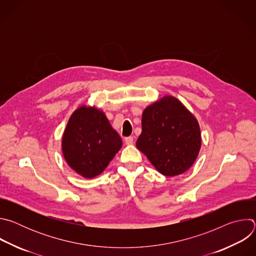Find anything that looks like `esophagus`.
<instances>
[{
    "mask_svg": "<svg viewBox=\"0 0 256 256\" xmlns=\"http://www.w3.org/2000/svg\"><path fill=\"white\" fill-rule=\"evenodd\" d=\"M132 142H134V138H132V136H126V138H124V144H126V146L132 144Z\"/></svg>",
    "mask_w": 256,
    "mask_h": 256,
    "instance_id": "1",
    "label": "esophagus"
}]
</instances>
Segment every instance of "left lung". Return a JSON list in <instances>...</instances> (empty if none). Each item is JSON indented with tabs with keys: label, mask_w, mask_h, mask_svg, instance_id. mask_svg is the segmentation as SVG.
Returning <instances> with one entry per match:
<instances>
[{
	"label": "left lung",
	"mask_w": 256,
	"mask_h": 256,
	"mask_svg": "<svg viewBox=\"0 0 256 256\" xmlns=\"http://www.w3.org/2000/svg\"><path fill=\"white\" fill-rule=\"evenodd\" d=\"M136 144L162 175H180L198 156V122L176 97L165 95L144 109L142 134Z\"/></svg>",
	"instance_id": "obj_1"
}]
</instances>
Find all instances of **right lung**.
<instances>
[{"label": "right lung", "instance_id": "right-lung-1", "mask_svg": "<svg viewBox=\"0 0 256 256\" xmlns=\"http://www.w3.org/2000/svg\"><path fill=\"white\" fill-rule=\"evenodd\" d=\"M122 140L105 114L82 105L72 114L62 138L66 164L84 178L101 174L120 150Z\"/></svg>", "mask_w": 256, "mask_h": 256}]
</instances>
